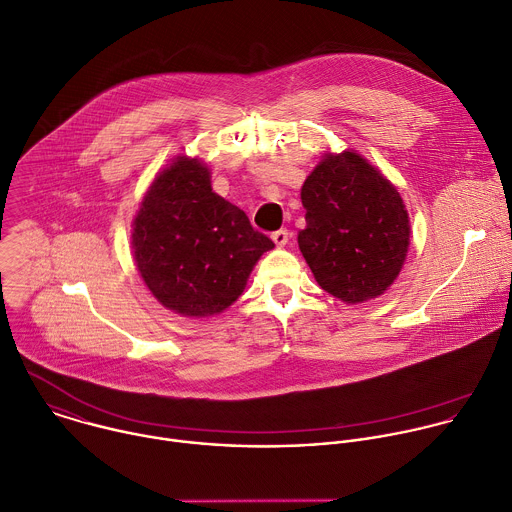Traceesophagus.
<instances>
[{
  "mask_svg": "<svg viewBox=\"0 0 512 512\" xmlns=\"http://www.w3.org/2000/svg\"><path fill=\"white\" fill-rule=\"evenodd\" d=\"M271 239L275 241L277 247H285L287 241H289V231H287V229H279V231H275V233L271 235Z\"/></svg>",
  "mask_w": 512,
  "mask_h": 512,
  "instance_id": "34e87169",
  "label": "esophagus"
}]
</instances>
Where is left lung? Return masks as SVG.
<instances>
[{
	"instance_id": "8db88e82",
	"label": "left lung",
	"mask_w": 512,
	"mask_h": 512,
	"mask_svg": "<svg viewBox=\"0 0 512 512\" xmlns=\"http://www.w3.org/2000/svg\"><path fill=\"white\" fill-rule=\"evenodd\" d=\"M305 229L299 249L315 281L333 297L360 303L398 277L410 221L392 183L358 152L327 154L301 189Z\"/></svg>"
}]
</instances>
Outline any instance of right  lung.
<instances>
[{"label": "right lung", "mask_w": 512, "mask_h": 512, "mask_svg": "<svg viewBox=\"0 0 512 512\" xmlns=\"http://www.w3.org/2000/svg\"><path fill=\"white\" fill-rule=\"evenodd\" d=\"M273 247L239 207L213 193L209 168L185 156L154 179L132 231L144 283L164 307L189 317L229 307Z\"/></svg>", "instance_id": "right-lung-1"}]
</instances>
